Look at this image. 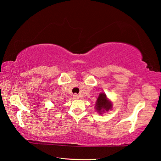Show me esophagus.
<instances>
[{
    "instance_id": "1",
    "label": "esophagus",
    "mask_w": 161,
    "mask_h": 161,
    "mask_svg": "<svg viewBox=\"0 0 161 161\" xmlns=\"http://www.w3.org/2000/svg\"><path fill=\"white\" fill-rule=\"evenodd\" d=\"M73 97H74V99H78L79 95H77V94H74V95H73Z\"/></svg>"
}]
</instances>
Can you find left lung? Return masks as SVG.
Returning a JSON list of instances; mask_svg holds the SVG:
<instances>
[{
	"instance_id": "8db88e82",
	"label": "left lung",
	"mask_w": 161,
	"mask_h": 161,
	"mask_svg": "<svg viewBox=\"0 0 161 161\" xmlns=\"http://www.w3.org/2000/svg\"><path fill=\"white\" fill-rule=\"evenodd\" d=\"M112 108V103L109 101L105 93H100L97 97V100L95 104V109L102 114L103 112H108Z\"/></svg>"
}]
</instances>
